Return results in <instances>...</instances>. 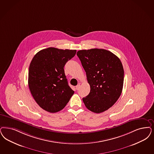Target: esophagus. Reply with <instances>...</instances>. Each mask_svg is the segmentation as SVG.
<instances>
[{"label":"esophagus","mask_w":154,"mask_h":154,"mask_svg":"<svg viewBox=\"0 0 154 154\" xmlns=\"http://www.w3.org/2000/svg\"><path fill=\"white\" fill-rule=\"evenodd\" d=\"M80 84H79V85H77L76 86V87H75V89H76V90H79V89H80Z\"/></svg>","instance_id":"obj_1"}]
</instances>
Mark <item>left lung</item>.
<instances>
[{
  "instance_id": "obj_1",
  "label": "left lung",
  "mask_w": 154,
  "mask_h": 154,
  "mask_svg": "<svg viewBox=\"0 0 154 154\" xmlns=\"http://www.w3.org/2000/svg\"><path fill=\"white\" fill-rule=\"evenodd\" d=\"M77 55L90 85L89 94L82 98L85 106L96 113L106 111L122 93L124 70L121 60L103 49L80 50Z\"/></svg>"
}]
</instances>
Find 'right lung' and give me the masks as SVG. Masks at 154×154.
Masks as SVG:
<instances>
[{"label":"right lung","instance_id":"add662e5","mask_svg":"<svg viewBox=\"0 0 154 154\" xmlns=\"http://www.w3.org/2000/svg\"><path fill=\"white\" fill-rule=\"evenodd\" d=\"M76 50L46 48L37 52L29 68L28 86L34 100L42 109L56 112L63 109L74 94L64 67Z\"/></svg>","mask_w":154,"mask_h":154}]
</instances>
